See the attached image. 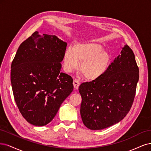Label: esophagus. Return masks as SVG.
<instances>
[{"label": "esophagus", "mask_w": 151, "mask_h": 151, "mask_svg": "<svg viewBox=\"0 0 151 151\" xmlns=\"http://www.w3.org/2000/svg\"><path fill=\"white\" fill-rule=\"evenodd\" d=\"M80 81L78 80L75 79V80H73V85H74L75 89H78V87L80 86Z\"/></svg>", "instance_id": "1"}]
</instances>
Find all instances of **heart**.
<instances>
[{
  "label": "heart",
  "instance_id": "obj_1",
  "mask_svg": "<svg viewBox=\"0 0 151 151\" xmlns=\"http://www.w3.org/2000/svg\"><path fill=\"white\" fill-rule=\"evenodd\" d=\"M111 58L104 47L95 42L76 44L73 48H67L64 56L66 71L76 69L81 63L80 70L85 78L90 81L99 79L108 69Z\"/></svg>",
  "mask_w": 151,
  "mask_h": 151
}]
</instances>
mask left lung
I'll list each match as a JSON object with an SVG mask.
<instances>
[{
	"label": "left lung",
	"instance_id": "8db88e82",
	"mask_svg": "<svg viewBox=\"0 0 151 151\" xmlns=\"http://www.w3.org/2000/svg\"><path fill=\"white\" fill-rule=\"evenodd\" d=\"M139 72L134 52L126 45L100 78L80 85V114L87 128H107L127 115L134 100Z\"/></svg>",
	"mask_w": 151,
	"mask_h": 151
}]
</instances>
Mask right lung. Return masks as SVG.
Segmentation results:
<instances>
[{
  "label": "right lung",
  "instance_id": "right-lung-1",
  "mask_svg": "<svg viewBox=\"0 0 151 151\" xmlns=\"http://www.w3.org/2000/svg\"><path fill=\"white\" fill-rule=\"evenodd\" d=\"M67 43L37 31L19 46L12 62L13 95L29 123L44 126L54 119L73 90V78L61 73Z\"/></svg>",
  "mask_w": 151,
  "mask_h": 151
}]
</instances>
